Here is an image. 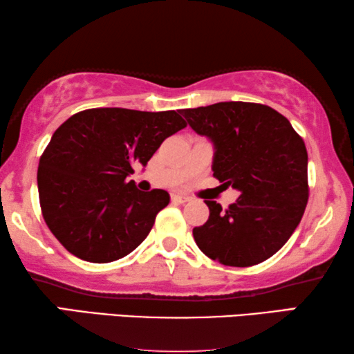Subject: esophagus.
<instances>
[{
  "label": "esophagus",
  "mask_w": 354,
  "mask_h": 354,
  "mask_svg": "<svg viewBox=\"0 0 354 354\" xmlns=\"http://www.w3.org/2000/svg\"><path fill=\"white\" fill-rule=\"evenodd\" d=\"M190 198L187 195H183V194H171V201L173 203H187Z\"/></svg>",
  "instance_id": "obj_1"
}]
</instances>
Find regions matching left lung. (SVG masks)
Segmentation results:
<instances>
[{
    "label": "left lung",
    "mask_w": 354,
    "mask_h": 354,
    "mask_svg": "<svg viewBox=\"0 0 354 354\" xmlns=\"http://www.w3.org/2000/svg\"><path fill=\"white\" fill-rule=\"evenodd\" d=\"M181 113L214 145V176L241 194L227 209L205 200L209 218L194 228L195 243L225 266L268 260L290 239L306 211L304 140L287 118L263 104L218 102Z\"/></svg>",
    "instance_id": "8db88e82"
}]
</instances>
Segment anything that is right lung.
Returning a JSON list of instances; mask_svg holds the SVG:
<instances>
[{"instance_id": "add662e5", "label": "right lung", "mask_w": 354, "mask_h": 354, "mask_svg": "<svg viewBox=\"0 0 354 354\" xmlns=\"http://www.w3.org/2000/svg\"><path fill=\"white\" fill-rule=\"evenodd\" d=\"M186 126L175 110L89 109L56 129L39 160L37 189L44 221L67 252L110 263L143 243L170 195L142 192L127 176Z\"/></svg>"}]
</instances>
